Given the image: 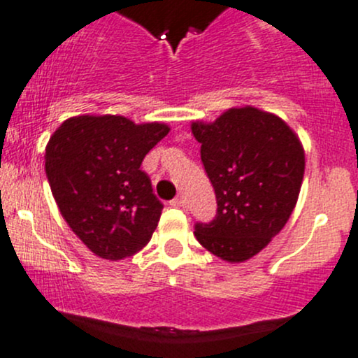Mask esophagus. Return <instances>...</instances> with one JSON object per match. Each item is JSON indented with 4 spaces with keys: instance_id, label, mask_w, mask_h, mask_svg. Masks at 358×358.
<instances>
[{
    "instance_id": "obj_1",
    "label": "esophagus",
    "mask_w": 358,
    "mask_h": 358,
    "mask_svg": "<svg viewBox=\"0 0 358 358\" xmlns=\"http://www.w3.org/2000/svg\"><path fill=\"white\" fill-rule=\"evenodd\" d=\"M170 203H171V206H175V207H183V206H185V199H183L182 195H180V197L173 199Z\"/></svg>"
}]
</instances>
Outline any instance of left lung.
Here are the masks:
<instances>
[{"mask_svg":"<svg viewBox=\"0 0 358 358\" xmlns=\"http://www.w3.org/2000/svg\"><path fill=\"white\" fill-rule=\"evenodd\" d=\"M192 134L217 199L214 221L195 224V238L222 260H250L296 207L306 163L299 137L280 117L248 105L210 124L192 122Z\"/></svg>","mask_w":358,"mask_h":358,"instance_id":"obj_1","label":"left lung"}]
</instances>
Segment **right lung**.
Returning a JSON list of instances; mask_svg holds the SVG:
<instances>
[{
	"label": "right lung",
	"mask_w": 358,
	"mask_h": 358,
	"mask_svg": "<svg viewBox=\"0 0 358 358\" xmlns=\"http://www.w3.org/2000/svg\"><path fill=\"white\" fill-rule=\"evenodd\" d=\"M170 132L122 115L64 120L45 148V173L62 217L90 251L122 260L143 250L163 203L141 170L144 156Z\"/></svg>",
	"instance_id": "obj_1"
}]
</instances>
